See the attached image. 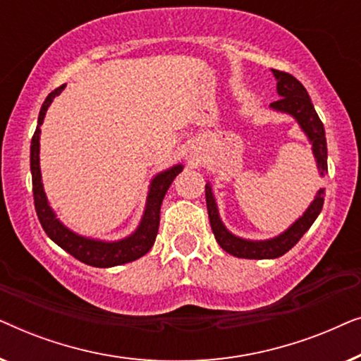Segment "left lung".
Listing matches in <instances>:
<instances>
[{"instance_id":"8db88e82","label":"left lung","mask_w":361,"mask_h":361,"mask_svg":"<svg viewBox=\"0 0 361 361\" xmlns=\"http://www.w3.org/2000/svg\"><path fill=\"white\" fill-rule=\"evenodd\" d=\"M276 80H278V93L279 100L271 103V108L276 111L288 113V115L294 116L302 131L307 135L309 141L312 142V152L317 162L320 176L327 172V141H325V130L322 121L315 111V108L310 102V97L307 90H305L302 83L298 78L290 75V73L273 71ZM324 195L325 189H320L309 205V209L304 212V215L294 221L288 230L283 233L274 236L271 240L264 241H253L245 240L240 236H235L225 228L221 224L219 209H216V202L212 192L210 184L205 185V200H207V210H209V219L212 225V231H214L215 240L224 248L226 253L236 256V258H246V259H274L283 256L284 253L293 248L298 241L302 238V235L307 231L312 224L317 219L320 210L324 207Z\"/></svg>"}]
</instances>
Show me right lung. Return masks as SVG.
Here are the masks:
<instances>
[{
  "label": "right lung",
  "mask_w": 361,
  "mask_h": 361,
  "mask_svg": "<svg viewBox=\"0 0 361 361\" xmlns=\"http://www.w3.org/2000/svg\"><path fill=\"white\" fill-rule=\"evenodd\" d=\"M66 88V83L56 90L51 92L42 103L41 111H39L37 128L34 131L31 141V174H32V194H34V207H36L37 219L41 221L44 231L54 243H57L62 250H66L73 258L82 261L88 266L95 268H111V266L131 263L141 256H145L152 248L156 241L157 230H159V214L161 204L164 199L167 189H169L172 180L182 171V164H177L171 169L162 171L152 179L147 192L146 209L142 214L141 224L137 226L135 233H131L126 238L118 241H102L85 238L73 233L67 226L61 224V220L56 219V214L49 205L46 192L42 187L41 166H39V140H41V125L46 116V111L51 105L54 98Z\"/></svg>",
  "instance_id": "right-lung-1"
}]
</instances>
